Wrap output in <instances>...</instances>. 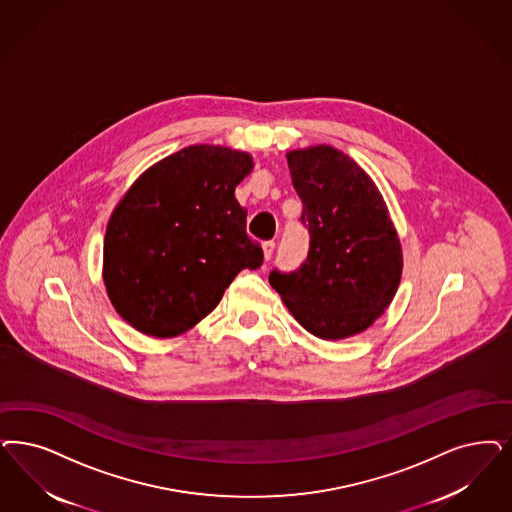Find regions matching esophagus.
Segmentation results:
<instances>
[{"mask_svg": "<svg viewBox=\"0 0 512 512\" xmlns=\"http://www.w3.org/2000/svg\"><path fill=\"white\" fill-rule=\"evenodd\" d=\"M274 247H276V244H274L272 240H270V242H263V255H265V261H268V259L272 257Z\"/></svg>", "mask_w": 512, "mask_h": 512, "instance_id": "34e87169", "label": "esophagus"}]
</instances>
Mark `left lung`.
<instances>
[{"mask_svg":"<svg viewBox=\"0 0 512 512\" xmlns=\"http://www.w3.org/2000/svg\"><path fill=\"white\" fill-rule=\"evenodd\" d=\"M310 249L299 270L270 272L300 325L323 340L369 329L391 304L403 274V247L369 174L331 145L287 153Z\"/></svg>","mask_w":512,"mask_h":512,"instance_id":"left-lung-1","label":"left lung"}]
</instances>
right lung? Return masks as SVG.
I'll return each instance as SVG.
<instances>
[{
  "instance_id": "right-lung-1",
  "label": "right lung",
  "mask_w": 512,
  "mask_h": 512,
  "mask_svg": "<svg viewBox=\"0 0 512 512\" xmlns=\"http://www.w3.org/2000/svg\"><path fill=\"white\" fill-rule=\"evenodd\" d=\"M253 170L249 153L189 145L159 160L124 193L107 223V297L143 335L174 338L223 299L240 270L263 265L234 196Z\"/></svg>"
}]
</instances>
